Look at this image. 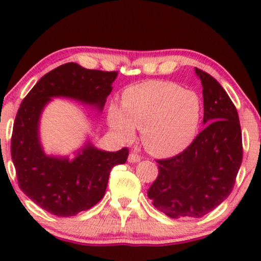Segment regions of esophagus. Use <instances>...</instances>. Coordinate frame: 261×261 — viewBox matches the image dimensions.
<instances>
[{"label": "esophagus", "mask_w": 261, "mask_h": 261, "mask_svg": "<svg viewBox=\"0 0 261 261\" xmlns=\"http://www.w3.org/2000/svg\"><path fill=\"white\" fill-rule=\"evenodd\" d=\"M140 160H141L140 155H137L135 153H130V155H128V158H127L128 163H137V162H140Z\"/></svg>", "instance_id": "esophagus-1"}]
</instances>
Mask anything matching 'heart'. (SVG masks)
Here are the masks:
<instances>
[{
  "label": "heart",
  "mask_w": 261,
  "mask_h": 261,
  "mask_svg": "<svg viewBox=\"0 0 261 261\" xmlns=\"http://www.w3.org/2000/svg\"><path fill=\"white\" fill-rule=\"evenodd\" d=\"M201 115L202 103L196 92L173 82L147 81L128 87L122 95V110L110 108L108 120L120 139H133L136 127L142 131L148 152L169 157L193 142Z\"/></svg>",
  "instance_id": "1"
}]
</instances>
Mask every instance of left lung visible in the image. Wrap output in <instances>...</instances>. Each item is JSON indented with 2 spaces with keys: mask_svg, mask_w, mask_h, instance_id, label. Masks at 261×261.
Masks as SVG:
<instances>
[{
  "mask_svg": "<svg viewBox=\"0 0 261 261\" xmlns=\"http://www.w3.org/2000/svg\"><path fill=\"white\" fill-rule=\"evenodd\" d=\"M201 81L203 130L175 157L160 160L147 195L170 218L202 217L222 203L234 187L243 158L238 113L223 87L195 67Z\"/></svg>",
  "mask_w": 261,
  "mask_h": 261,
  "instance_id": "1",
  "label": "left lung"
}]
</instances>
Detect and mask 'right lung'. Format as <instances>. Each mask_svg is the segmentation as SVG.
Here are the masks:
<instances>
[{
    "label": "right lung",
    "mask_w": 261,
    "mask_h": 261,
    "mask_svg": "<svg viewBox=\"0 0 261 261\" xmlns=\"http://www.w3.org/2000/svg\"><path fill=\"white\" fill-rule=\"evenodd\" d=\"M118 72L87 70L68 62L38 81L18 109L11 154L19 188L39 207L60 217L76 216L106 194L110 170L125 163L128 149L108 152L89 140L74 157L46 154L40 141V118L53 98H68L101 112Z\"/></svg>",
    "instance_id": "1"
}]
</instances>
